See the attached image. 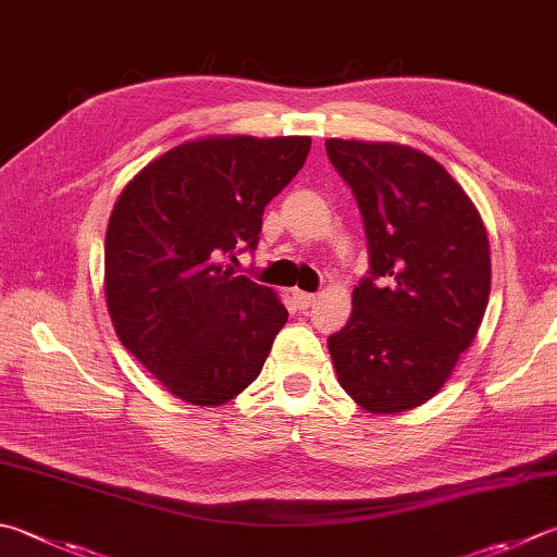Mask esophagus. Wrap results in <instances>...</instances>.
Masks as SVG:
<instances>
[{
  "label": "esophagus",
  "mask_w": 557,
  "mask_h": 557,
  "mask_svg": "<svg viewBox=\"0 0 557 557\" xmlns=\"http://www.w3.org/2000/svg\"><path fill=\"white\" fill-rule=\"evenodd\" d=\"M293 300H296V306L300 310H308L314 302V296H312V293H306V290H293Z\"/></svg>",
  "instance_id": "obj_1"
}]
</instances>
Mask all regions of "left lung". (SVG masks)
<instances>
[{"instance_id":"8db88e82","label":"left lung","mask_w":557,"mask_h":557,"mask_svg":"<svg viewBox=\"0 0 557 557\" xmlns=\"http://www.w3.org/2000/svg\"><path fill=\"white\" fill-rule=\"evenodd\" d=\"M330 162L363 215L371 271L327 339L356 405L395 414L442 391L490 300V243L475 203L432 157L397 143L330 138Z\"/></svg>"}]
</instances>
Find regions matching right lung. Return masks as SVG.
I'll use <instances>...</instances> for the list:
<instances>
[{"instance_id":"add662e5","label":"right lung","mask_w":557,"mask_h":557,"mask_svg":"<svg viewBox=\"0 0 557 557\" xmlns=\"http://www.w3.org/2000/svg\"><path fill=\"white\" fill-rule=\"evenodd\" d=\"M308 135H213L176 145L115 201L103 290L121 344L184 403L218 407L261 373L288 320L278 296L235 276L271 198L300 172Z\"/></svg>"}]
</instances>
